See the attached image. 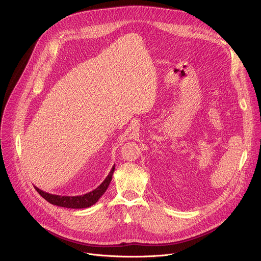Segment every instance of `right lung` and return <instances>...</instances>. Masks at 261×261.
Instances as JSON below:
<instances>
[{"label": "right lung", "instance_id": "add662e5", "mask_svg": "<svg viewBox=\"0 0 261 261\" xmlns=\"http://www.w3.org/2000/svg\"><path fill=\"white\" fill-rule=\"evenodd\" d=\"M114 171H115V165L113 166V168H111L108 175L100 186H98V187L93 191L80 196L56 195V194L44 192L38 187H36V186H34V187L37 192H38L45 200H47L51 204L62 206V207H68V208H86L95 204L98 201V199L105 193L106 189L108 188V186L111 181V178H113Z\"/></svg>", "mask_w": 261, "mask_h": 261}]
</instances>
